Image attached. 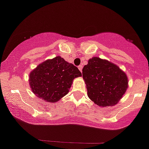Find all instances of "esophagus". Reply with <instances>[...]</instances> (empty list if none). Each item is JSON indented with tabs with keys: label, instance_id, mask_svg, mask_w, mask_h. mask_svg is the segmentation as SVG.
I'll list each match as a JSON object with an SVG mask.
<instances>
[{
	"label": "esophagus",
	"instance_id": "1",
	"mask_svg": "<svg viewBox=\"0 0 149 149\" xmlns=\"http://www.w3.org/2000/svg\"><path fill=\"white\" fill-rule=\"evenodd\" d=\"M82 67H82V65H79V67H78V69H79V71H80V72H82Z\"/></svg>",
	"mask_w": 149,
	"mask_h": 149
}]
</instances>
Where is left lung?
<instances>
[{
	"mask_svg": "<svg viewBox=\"0 0 149 149\" xmlns=\"http://www.w3.org/2000/svg\"><path fill=\"white\" fill-rule=\"evenodd\" d=\"M88 96L102 107L114 106L128 88L127 77L116 64L98 57L88 60L82 69Z\"/></svg>",
	"mask_w": 149,
	"mask_h": 149,
	"instance_id": "1",
	"label": "left lung"
}]
</instances>
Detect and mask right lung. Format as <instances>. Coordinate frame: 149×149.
I'll use <instances>...</instances> for the list:
<instances>
[{"mask_svg":"<svg viewBox=\"0 0 149 149\" xmlns=\"http://www.w3.org/2000/svg\"><path fill=\"white\" fill-rule=\"evenodd\" d=\"M82 76L77 67L61 56L40 64L29 74L32 92L47 102L56 103L67 95L74 78Z\"/></svg>","mask_w":149,"mask_h":149,"instance_id":"add662e5","label":"right lung"}]
</instances>
